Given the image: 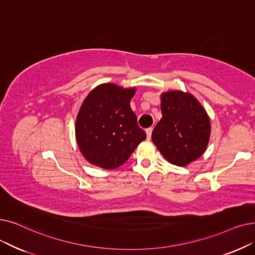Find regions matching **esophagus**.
<instances>
[{
    "label": "esophagus",
    "instance_id": "obj_1",
    "mask_svg": "<svg viewBox=\"0 0 255 255\" xmlns=\"http://www.w3.org/2000/svg\"><path fill=\"white\" fill-rule=\"evenodd\" d=\"M152 128L150 127V128H147L146 129V133H147V137H148V139H150L151 138V134H152Z\"/></svg>",
    "mask_w": 255,
    "mask_h": 255
}]
</instances>
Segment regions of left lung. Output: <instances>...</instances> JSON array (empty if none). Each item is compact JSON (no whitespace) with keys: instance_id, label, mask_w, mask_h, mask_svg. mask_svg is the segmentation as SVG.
Instances as JSON below:
<instances>
[{"instance_id":"8db88e82","label":"left lung","mask_w":255,"mask_h":255,"mask_svg":"<svg viewBox=\"0 0 255 255\" xmlns=\"http://www.w3.org/2000/svg\"><path fill=\"white\" fill-rule=\"evenodd\" d=\"M162 118L152 132V140L173 164L183 167L205 151L210 122L194 96L179 91L161 95Z\"/></svg>"}]
</instances>
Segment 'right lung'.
<instances>
[{
	"label": "right lung",
	"instance_id": "add662e5",
	"mask_svg": "<svg viewBox=\"0 0 255 255\" xmlns=\"http://www.w3.org/2000/svg\"><path fill=\"white\" fill-rule=\"evenodd\" d=\"M134 88L101 84L84 100L76 121V138L83 156L103 169L128 160L147 137L130 107Z\"/></svg>",
	"mask_w": 255,
	"mask_h": 255
}]
</instances>
